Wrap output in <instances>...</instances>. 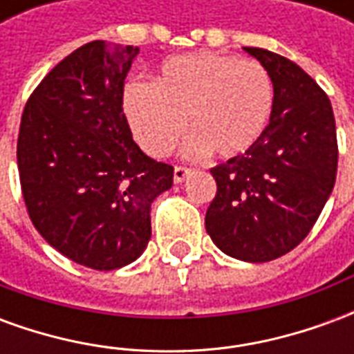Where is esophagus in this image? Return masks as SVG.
<instances>
[{
    "label": "esophagus",
    "instance_id": "obj_1",
    "mask_svg": "<svg viewBox=\"0 0 354 354\" xmlns=\"http://www.w3.org/2000/svg\"><path fill=\"white\" fill-rule=\"evenodd\" d=\"M192 174V170L184 169V167H176L174 169V184H182L185 178Z\"/></svg>",
    "mask_w": 354,
    "mask_h": 354
}]
</instances>
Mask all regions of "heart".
I'll return each mask as SVG.
<instances>
[{
    "instance_id": "1",
    "label": "heart",
    "mask_w": 354,
    "mask_h": 354,
    "mask_svg": "<svg viewBox=\"0 0 354 354\" xmlns=\"http://www.w3.org/2000/svg\"><path fill=\"white\" fill-rule=\"evenodd\" d=\"M274 88L256 60L212 50L165 60L149 87L129 85L123 111L132 136L151 157L169 155L184 134L189 157L235 159L260 142L271 121Z\"/></svg>"
}]
</instances>
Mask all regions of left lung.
I'll list each match as a JSON object with an SVG mask.
<instances>
[{
    "label": "left lung",
    "instance_id": "8db88e82",
    "mask_svg": "<svg viewBox=\"0 0 354 354\" xmlns=\"http://www.w3.org/2000/svg\"><path fill=\"white\" fill-rule=\"evenodd\" d=\"M274 88L271 121L248 153L210 170L218 184L205 216L223 254L263 263L294 250L334 189L337 140L326 93L288 58L258 47Z\"/></svg>",
    "mask_w": 354,
    "mask_h": 354
}]
</instances>
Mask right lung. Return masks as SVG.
<instances>
[{
	"label": "right lung",
	"mask_w": 354,
	"mask_h": 354,
	"mask_svg": "<svg viewBox=\"0 0 354 354\" xmlns=\"http://www.w3.org/2000/svg\"><path fill=\"white\" fill-rule=\"evenodd\" d=\"M138 47L91 41L50 70L20 121L17 161L28 214L47 243L80 266L111 271L151 239V205L174 169L147 157L123 113Z\"/></svg>",
	"instance_id": "obj_1"
}]
</instances>
